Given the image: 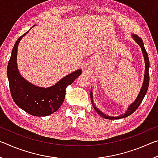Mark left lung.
I'll return each mask as SVG.
<instances>
[{
	"instance_id": "1",
	"label": "left lung",
	"mask_w": 158,
	"mask_h": 158,
	"mask_svg": "<svg viewBox=\"0 0 158 158\" xmlns=\"http://www.w3.org/2000/svg\"><path fill=\"white\" fill-rule=\"evenodd\" d=\"M132 36L133 37V39L135 40V41L137 42V43L141 47V51H142L143 56V58H144V60H145V66H146L145 74H144V80H143V82L142 87H141L140 92H139V93L137 98H136L135 101L133 103L131 104V105L129 106V107H128L126 112H125V114L121 115V116H118L117 117L116 116V117H111V116H107V115H106L105 114L102 113V112L100 111V110H99V109H98V108L95 106L94 103H93V93H92V91L90 92V100H91L93 106H94L95 110L97 111V113L99 115H100L101 117L104 118L109 119V120H114V119L123 118H125V117H127L128 116H130V115L133 114L134 112H135L138 109L139 106L140 105V104L141 103V102H142L143 99L144 98V97H145V95H146V93H147V90H148V85H149V73H148L149 59H148V53H147L145 49V47H144L143 40H141V37L137 36V35H135V34H132Z\"/></svg>"
}]
</instances>
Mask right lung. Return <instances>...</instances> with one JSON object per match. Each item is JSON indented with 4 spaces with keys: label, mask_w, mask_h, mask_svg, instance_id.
I'll list each match as a JSON object with an SVG mask.
<instances>
[{
    "label": "right lung",
    "mask_w": 158,
    "mask_h": 158,
    "mask_svg": "<svg viewBox=\"0 0 158 158\" xmlns=\"http://www.w3.org/2000/svg\"><path fill=\"white\" fill-rule=\"evenodd\" d=\"M28 31L19 37L8 62L7 74L10 93L16 105L28 114L35 116H47L60 108L65 100L66 88L73 84L82 72L81 69L74 71L47 89L36 86L26 81L19 73L17 58L19 43Z\"/></svg>",
    "instance_id": "right-lung-1"
}]
</instances>
